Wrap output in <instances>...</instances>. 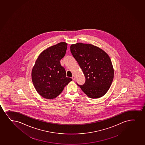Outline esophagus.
Returning <instances> with one entry per match:
<instances>
[{"label": "esophagus", "instance_id": "obj_1", "mask_svg": "<svg viewBox=\"0 0 145 145\" xmlns=\"http://www.w3.org/2000/svg\"><path fill=\"white\" fill-rule=\"evenodd\" d=\"M72 80H76V77H75V75H73V76H72Z\"/></svg>", "mask_w": 145, "mask_h": 145}]
</instances>
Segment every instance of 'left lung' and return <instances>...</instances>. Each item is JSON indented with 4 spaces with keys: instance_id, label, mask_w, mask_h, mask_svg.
I'll return each instance as SVG.
<instances>
[{
    "instance_id": "8db88e82",
    "label": "left lung",
    "mask_w": 145,
    "mask_h": 145,
    "mask_svg": "<svg viewBox=\"0 0 145 145\" xmlns=\"http://www.w3.org/2000/svg\"><path fill=\"white\" fill-rule=\"evenodd\" d=\"M70 51L85 77L83 85H77L90 98L103 96L110 87L114 74L108 55L97 46L81 43L71 45Z\"/></svg>"
}]
</instances>
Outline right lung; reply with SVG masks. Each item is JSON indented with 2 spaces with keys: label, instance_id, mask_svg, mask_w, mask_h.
Returning <instances> with one entry per match:
<instances>
[{
  "label": "right lung",
  "instance_id": "1",
  "mask_svg": "<svg viewBox=\"0 0 145 145\" xmlns=\"http://www.w3.org/2000/svg\"><path fill=\"white\" fill-rule=\"evenodd\" d=\"M67 48L65 42L48 48L40 54L33 67V84L38 94L44 98L56 97L72 80L71 78L66 77L65 68L60 63Z\"/></svg>",
  "mask_w": 145,
  "mask_h": 145
}]
</instances>
